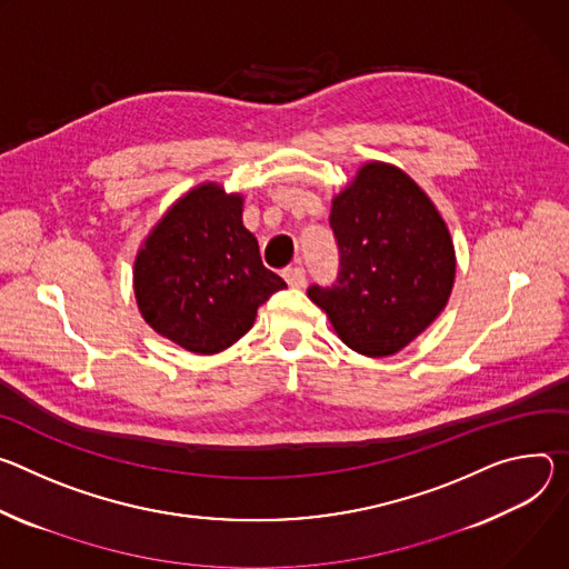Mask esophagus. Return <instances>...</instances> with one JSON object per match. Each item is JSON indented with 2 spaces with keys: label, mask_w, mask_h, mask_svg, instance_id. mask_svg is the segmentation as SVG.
I'll return each instance as SVG.
<instances>
[{
  "label": "esophagus",
  "mask_w": 569,
  "mask_h": 569,
  "mask_svg": "<svg viewBox=\"0 0 569 569\" xmlns=\"http://www.w3.org/2000/svg\"><path fill=\"white\" fill-rule=\"evenodd\" d=\"M282 278L287 280V284H289V287H296V289L305 287V282H307V273H305V269H302L300 264L287 267V269L282 271Z\"/></svg>",
  "instance_id": "34e87169"
}]
</instances>
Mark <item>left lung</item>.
<instances>
[{
	"mask_svg": "<svg viewBox=\"0 0 569 569\" xmlns=\"http://www.w3.org/2000/svg\"><path fill=\"white\" fill-rule=\"evenodd\" d=\"M339 246L335 284H311L348 348L389 357L438 317L455 284V246L446 221L398 167L363 164L332 201Z\"/></svg>",
	"mask_w": 569,
	"mask_h": 569,
	"instance_id": "8db88e82",
	"label": "left lung"
}]
</instances>
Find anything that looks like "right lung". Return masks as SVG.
<instances>
[{"mask_svg": "<svg viewBox=\"0 0 569 569\" xmlns=\"http://www.w3.org/2000/svg\"><path fill=\"white\" fill-rule=\"evenodd\" d=\"M144 321L180 348L214 355L239 341L258 307L284 280L262 264L258 239L241 223V197L201 184L153 228L136 260Z\"/></svg>", "mask_w": 569, "mask_h": 569, "instance_id": "add662e5", "label": "right lung"}]
</instances>
